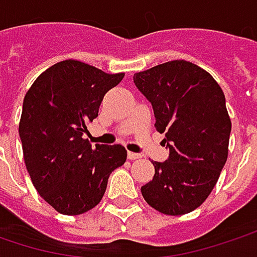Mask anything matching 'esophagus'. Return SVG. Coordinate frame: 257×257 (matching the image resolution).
<instances>
[{
  "mask_svg": "<svg viewBox=\"0 0 257 257\" xmlns=\"http://www.w3.org/2000/svg\"><path fill=\"white\" fill-rule=\"evenodd\" d=\"M128 159L129 160H138V159H143V156L141 154H138V153H128Z\"/></svg>",
  "mask_w": 257,
  "mask_h": 257,
  "instance_id": "esophagus-1",
  "label": "esophagus"
}]
</instances>
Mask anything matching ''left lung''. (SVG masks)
Listing matches in <instances>:
<instances>
[{"label": "left lung", "instance_id": "8db88e82", "mask_svg": "<svg viewBox=\"0 0 257 257\" xmlns=\"http://www.w3.org/2000/svg\"><path fill=\"white\" fill-rule=\"evenodd\" d=\"M134 83L151 103L154 126L170 150L164 163L153 161L144 199L166 215L192 212L212 192L228 157L225 96L209 72L183 59L137 72Z\"/></svg>", "mask_w": 257, "mask_h": 257}]
</instances>
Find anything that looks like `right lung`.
I'll return each instance as SVG.
<instances>
[{
	"instance_id": "add662e5",
	"label": "right lung",
	"mask_w": 257,
	"mask_h": 257,
	"mask_svg": "<svg viewBox=\"0 0 257 257\" xmlns=\"http://www.w3.org/2000/svg\"><path fill=\"white\" fill-rule=\"evenodd\" d=\"M123 77L67 59L42 72L24 96L19 134L26 169L39 195L59 214L93 209L110 173L126 161L125 147L93 148L84 138L104 94Z\"/></svg>"
}]
</instances>
